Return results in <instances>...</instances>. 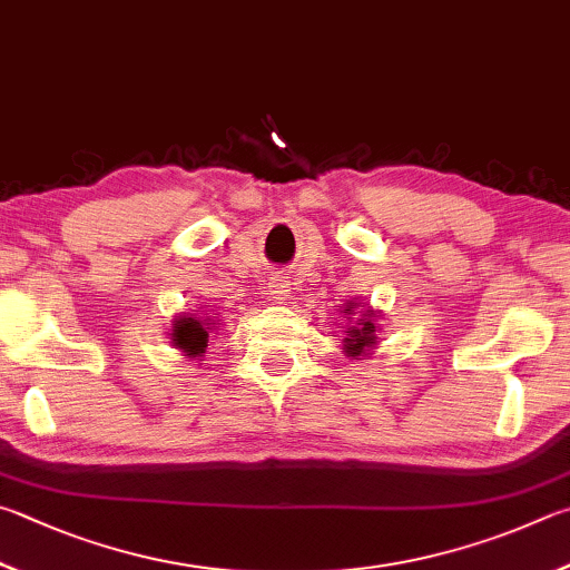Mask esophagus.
Segmentation results:
<instances>
[{
    "mask_svg": "<svg viewBox=\"0 0 570 570\" xmlns=\"http://www.w3.org/2000/svg\"><path fill=\"white\" fill-rule=\"evenodd\" d=\"M267 293L275 303H283V301H287V297H291V283H287V279H283V277H273V279H269V285H267Z\"/></svg>",
    "mask_w": 570,
    "mask_h": 570,
    "instance_id": "obj_1",
    "label": "esophagus"
}]
</instances>
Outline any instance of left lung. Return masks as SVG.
I'll return each instance as SVG.
<instances>
[{
  "label": "left lung",
  "instance_id": "left-lung-1",
  "mask_svg": "<svg viewBox=\"0 0 570 570\" xmlns=\"http://www.w3.org/2000/svg\"><path fill=\"white\" fill-rule=\"evenodd\" d=\"M358 315L355 316L354 313ZM347 323H345V337H343V353L353 361H365L375 353V345L381 343L377 341V333H381V325H377V317H381V311H373L371 305L347 301L341 311Z\"/></svg>",
  "mask_w": 570,
  "mask_h": 570
}]
</instances>
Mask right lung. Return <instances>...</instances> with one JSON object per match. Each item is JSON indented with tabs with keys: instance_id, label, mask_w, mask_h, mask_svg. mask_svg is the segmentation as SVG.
Returning a JSON list of instances; mask_svg holds the SVG:
<instances>
[{
	"instance_id": "1",
	"label": "right lung",
	"mask_w": 570,
	"mask_h": 570,
	"mask_svg": "<svg viewBox=\"0 0 570 570\" xmlns=\"http://www.w3.org/2000/svg\"><path fill=\"white\" fill-rule=\"evenodd\" d=\"M219 321H215L213 313L195 311V313H177L173 317V327H169V343L175 351L183 353L189 361H199L207 351L209 333H215Z\"/></svg>"
}]
</instances>
